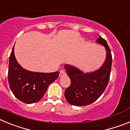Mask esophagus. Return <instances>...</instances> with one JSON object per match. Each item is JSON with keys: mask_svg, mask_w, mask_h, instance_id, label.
<instances>
[{"mask_svg": "<svg viewBox=\"0 0 130 130\" xmlns=\"http://www.w3.org/2000/svg\"><path fill=\"white\" fill-rule=\"evenodd\" d=\"M64 75H66V73L64 70H61L60 72L59 73V77H64Z\"/></svg>", "mask_w": 130, "mask_h": 130, "instance_id": "obj_1", "label": "esophagus"}]
</instances>
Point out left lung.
<instances>
[{
	"instance_id": "1",
	"label": "left lung",
	"mask_w": 130,
	"mask_h": 130,
	"mask_svg": "<svg viewBox=\"0 0 130 130\" xmlns=\"http://www.w3.org/2000/svg\"><path fill=\"white\" fill-rule=\"evenodd\" d=\"M96 42L106 49V59L100 69L91 73H84L77 68L66 64L64 68L70 78L71 84L64 92L66 100L71 105L85 106L97 100L104 93L109 81L112 55L107 43L100 36Z\"/></svg>"
}]
</instances>
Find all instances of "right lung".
Listing matches in <instances>:
<instances>
[{"mask_svg": "<svg viewBox=\"0 0 130 130\" xmlns=\"http://www.w3.org/2000/svg\"><path fill=\"white\" fill-rule=\"evenodd\" d=\"M58 75L59 72L40 73L23 68L15 57L14 47L12 49L9 60L8 83L11 92L21 102L30 104L40 101Z\"/></svg>", "mask_w": 130, "mask_h": 130, "instance_id": "add662e5", "label": "right lung"}]
</instances>
